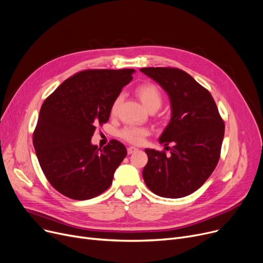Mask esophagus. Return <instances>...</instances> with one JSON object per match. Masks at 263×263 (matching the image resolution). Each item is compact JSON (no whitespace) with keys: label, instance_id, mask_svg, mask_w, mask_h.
<instances>
[{"label":"esophagus","instance_id":"1","mask_svg":"<svg viewBox=\"0 0 263 263\" xmlns=\"http://www.w3.org/2000/svg\"><path fill=\"white\" fill-rule=\"evenodd\" d=\"M137 150H139V149H137L136 147H133V146H131V147H129V148H128V154H129V155H132V154L136 153Z\"/></svg>","mask_w":263,"mask_h":263}]
</instances>
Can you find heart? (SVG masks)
Here are the masks:
<instances>
[{"instance_id": "1", "label": "heart", "mask_w": 263, "mask_h": 263, "mask_svg": "<svg viewBox=\"0 0 263 263\" xmlns=\"http://www.w3.org/2000/svg\"><path fill=\"white\" fill-rule=\"evenodd\" d=\"M136 93L139 98L143 102V104L150 109H158L162 105V93L158 86L153 83H145V84L140 85L136 89ZM122 101V96H117L115 100L110 106V113L115 115L119 108V105ZM150 131L144 127H136V126H128L124 127L120 132L119 136L122 140L132 144V145H142L148 136Z\"/></svg>"}]
</instances>
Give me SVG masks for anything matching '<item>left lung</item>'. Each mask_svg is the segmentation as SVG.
<instances>
[{
    "label": "left lung",
    "mask_w": 263,
    "mask_h": 263,
    "mask_svg": "<svg viewBox=\"0 0 263 263\" xmlns=\"http://www.w3.org/2000/svg\"><path fill=\"white\" fill-rule=\"evenodd\" d=\"M141 71L159 83L172 105L171 121L159 140L165 146L173 145L171 155L146 149L144 181L161 197L187 196L216 167L225 133L224 120L209 90L181 69L149 67Z\"/></svg>",
    "instance_id": "left-lung-1"
}]
</instances>
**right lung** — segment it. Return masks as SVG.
<instances>
[{
  "mask_svg": "<svg viewBox=\"0 0 263 263\" xmlns=\"http://www.w3.org/2000/svg\"><path fill=\"white\" fill-rule=\"evenodd\" d=\"M134 69H88L55 89L41 105L33 144L50 184L66 197L98 196L113 181L127 149L116 140L103 149L91 145L96 126L107 122L110 106Z\"/></svg>",
  "mask_w": 263,
  "mask_h": 263,
  "instance_id": "1",
  "label": "right lung"
}]
</instances>
